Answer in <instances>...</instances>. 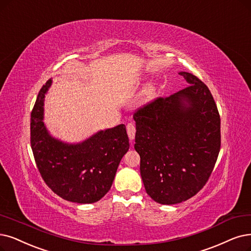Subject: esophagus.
<instances>
[{
  "label": "esophagus",
  "instance_id": "1",
  "mask_svg": "<svg viewBox=\"0 0 251 251\" xmlns=\"http://www.w3.org/2000/svg\"><path fill=\"white\" fill-rule=\"evenodd\" d=\"M126 131H127L128 138L133 141L135 138V134H136V125L134 123H128L126 125Z\"/></svg>",
  "mask_w": 251,
  "mask_h": 251
}]
</instances>
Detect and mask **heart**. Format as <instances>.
Masks as SVG:
<instances>
[{
    "instance_id": "obj_1",
    "label": "heart",
    "mask_w": 251,
    "mask_h": 251,
    "mask_svg": "<svg viewBox=\"0 0 251 251\" xmlns=\"http://www.w3.org/2000/svg\"><path fill=\"white\" fill-rule=\"evenodd\" d=\"M152 91H153V86H152V85H148V87H147V89H146V94H147V95H151Z\"/></svg>"
}]
</instances>
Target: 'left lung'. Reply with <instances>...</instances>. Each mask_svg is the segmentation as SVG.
Masks as SVG:
<instances>
[{
  "mask_svg": "<svg viewBox=\"0 0 251 251\" xmlns=\"http://www.w3.org/2000/svg\"><path fill=\"white\" fill-rule=\"evenodd\" d=\"M189 85L138 108L135 149L153 201L172 205L197 195L211 175L220 150V116L207 85L180 72Z\"/></svg>",
  "mask_w": 251,
  "mask_h": 251,
  "instance_id": "8db88e82",
  "label": "left lung"
}]
</instances>
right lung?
<instances>
[{"label": "right lung", "instance_id": "add662e5", "mask_svg": "<svg viewBox=\"0 0 251 251\" xmlns=\"http://www.w3.org/2000/svg\"><path fill=\"white\" fill-rule=\"evenodd\" d=\"M50 84L48 80L40 89L31 113V146L37 168L58 197L79 204L95 203L109 192L120 159L128 150L126 126L101 131L76 145L53 139L42 122Z\"/></svg>", "mask_w": 251, "mask_h": 251}]
</instances>
